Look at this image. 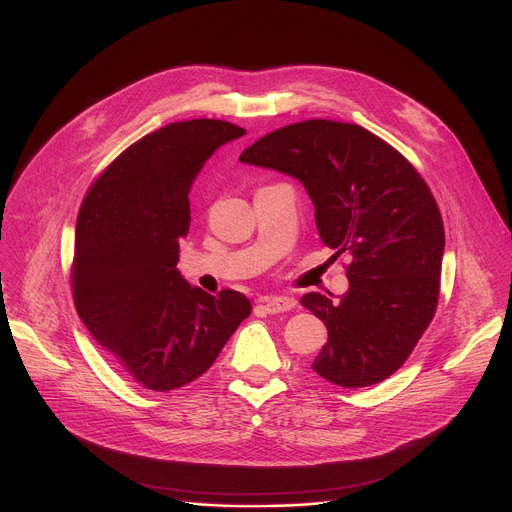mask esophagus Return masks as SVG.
<instances>
[{
    "mask_svg": "<svg viewBox=\"0 0 512 512\" xmlns=\"http://www.w3.org/2000/svg\"><path fill=\"white\" fill-rule=\"evenodd\" d=\"M260 305L266 309V313H285L295 307V301L289 297H262Z\"/></svg>",
    "mask_w": 512,
    "mask_h": 512,
    "instance_id": "esophagus-1",
    "label": "esophagus"
}]
</instances>
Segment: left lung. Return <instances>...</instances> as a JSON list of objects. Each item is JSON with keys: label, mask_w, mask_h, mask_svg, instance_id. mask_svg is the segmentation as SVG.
I'll return each mask as SVG.
<instances>
[{"label": "left lung", "mask_w": 512, "mask_h": 512, "mask_svg": "<svg viewBox=\"0 0 512 512\" xmlns=\"http://www.w3.org/2000/svg\"><path fill=\"white\" fill-rule=\"evenodd\" d=\"M240 160L299 179L323 244L352 258L342 299H301L327 327L313 370L346 388L394 374L435 315L445 248L437 201L417 168L376 134L333 120L274 130Z\"/></svg>", "instance_id": "1"}]
</instances>
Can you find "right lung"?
Listing matches in <instances>:
<instances>
[{
    "label": "right lung",
    "instance_id": "1",
    "mask_svg": "<svg viewBox=\"0 0 512 512\" xmlns=\"http://www.w3.org/2000/svg\"><path fill=\"white\" fill-rule=\"evenodd\" d=\"M246 130L223 120L168 124L128 146L89 187L75 230L71 289L95 342L148 390L181 388L209 370L252 313L179 274L189 191L205 160Z\"/></svg>",
    "mask_w": 512,
    "mask_h": 512
}]
</instances>
